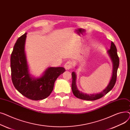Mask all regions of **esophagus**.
<instances>
[{
  "instance_id": "34e87169",
  "label": "esophagus",
  "mask_w": 130,
  "mask_h": 130,
  "mask_svg": "<svg viewBox=\"0 0 130 130\" xmlns=\"http://www.w3.org/2000/svg\"><path fill=\"white\" fill-rule=\"evenodd\" d=\"M72 66H73L72 62L71 61H67L65 63L64 67L66 70H70V69L72 67Z\"/></svg>"
}]
</instances>
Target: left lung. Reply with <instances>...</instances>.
Masks as SVG:
<instances>
[{
	"mask_svg": "<svg viewBox=\"0 0 130 130\" xmlns=\"http://www.w3.org/2000/svg\"><path fill=\"white\" fill-rule=\"evenodd\" d=\"M107 53L109 56L113 64V71L112 75L110 81L107 86L103 91L101 92L95 93V94H88L86 93H84L80 91L76 85V80H77V75L74 72H72V91L73 94L75 97H77L80 99L88 101H93L96 100L97 99H100L103 96L106 94H107L109 91H110L115 85L116 80H117V71L119 66V58L117 54V49L115 44L113 42H111V47L109 50H108Z\"/></svg>",
	"mask_w": 130,
	"mask_h": 130,
	"instance_id": "8db88e82",
	"label": "left lung"
}]
</instances>
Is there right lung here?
Segmentation results:
<instances>
[{
    "mask_svg": "<svg viewBox=\"0 0 130 130\" xmlns=\"http://www.w3.org/2000/svg\"><path fill=\"white\" fill-rule=\"evenodd\" d=\"M26 35L25 33L18 38L11 53V80L15 88L25 97L36 101L43 100L51 94L55 81L65 69L49 67L40 77L30 74L25 52Z\"/></svg>",
    "mask_w": 130,
    "mask_h": 130,
    "instance_id": "add662e5",
    "label": "right lung"
}]
</instances>
